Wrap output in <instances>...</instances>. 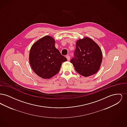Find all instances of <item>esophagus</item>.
<instances>
[{
	"mask_svg": "<svg viewBox=\"0 0 127 127\" xmlns=\"http://www.w3.org/2000/svg\"><path fill=\"white\" fill-rule=\"evenodd\" d=\"M66 58L67 59V61H69V60H70V56H68V55H67L66 56Z\"/></svg>",
	"mask_w": 127,
	"mask_h": 127,
	"instance_id": "34e87169",
	"label": "esophagus"
}]
</instances>
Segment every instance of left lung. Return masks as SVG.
Wrapping results in <instances>:
<instances>
[{
  "label": "left lung",
  "instance_id": "left-lung-1",
  "mask_svg": "<svg viewBox=\"0 0 127 127\" xmlns=\"http://www.w3.org/2000/svg\"><path fill=\"white\" fill-rule=\"evenodd\" d=\"M102 61L101 50L92 39L85 37L77 41L74 57L70 62L79 74L87 77L96 74Z\"/></svg>",
  "mask_w": 127,
  "mask_h": 127
}]
</instances>
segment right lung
<instances>
[{
    "mask_svg": "<svg viewBox=\"0 0 127 127\" xmlns=\"http://www.w3.org/2000/svg\"><path fill=\"white\" fill-rule=\"evenodd\" d=\"M54 39L46 36L33 44L29 61L33 71L43 79H49L59 72L61 64L67 59L56 48Z\"/></svg>",
    "mask_w": 127,
    "mask_h": 127,
    "instance_id": "right-lung-1",
    "label": "right lung"
}]
</instances>
